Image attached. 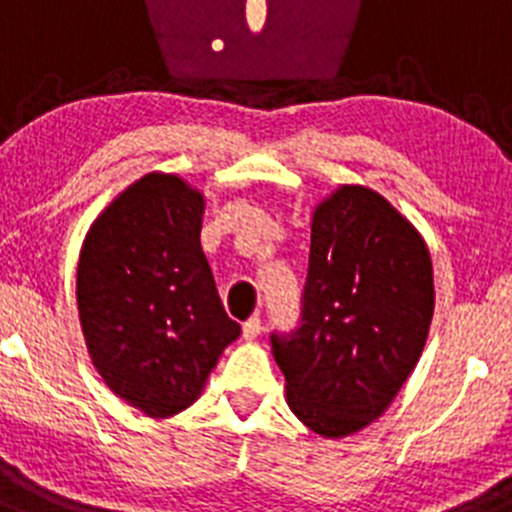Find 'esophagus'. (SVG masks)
Instances as JSON below:
<instances>
[{"mask_svg": "<svg viewBox=\"0 0 512 512\" xmlns=\"http://www.w3.org/2000/svg\"><path fill=\"white\" fill-rule=\"evenodd\" d=\"M261 328H264V325H261L259 315H251V318L243 323V338H256L261 333Z\"/></svg>", "mask_w": 512, "mask_h": 512, "instance_id": "34e87169", "label": "esophagus"}]
</instances>
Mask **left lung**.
<instances>
[{"label": "left lung", "instance_id": "obj_1", "mask_svg": "<svg viewBox=\"0 0 512 512\" xmlns=\"http://www.w3.org/2000/svg\"><path fill=\"white\" fill-rule=\"evenodd\" d=\"M433 266L418 230L359 184L312 215L300 328L271 333L292 413L325 438L377 420L423 354Z\"/></svg>", "mask_w": 512, "mask_h": 512}]
</instances>
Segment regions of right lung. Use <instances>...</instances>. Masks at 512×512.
Instances as JSON below:
<instances>
[{"instance_id":"right-lung-1","label":"right lung","mask_w":512,"mask_h":512,"mask_svg":"<svg viewBox=\"0 0 512 512\" xmlns=\"http://www.w3.org/2000/svg\"><path fill=\"white\" fill-rule=\"evenodd\" d=\"M205 197L174 174H146L104 207L76 266L92 364L151 418L182 413L241 325L225 315L202 253Z\"/></svg>"}]
</instances>
